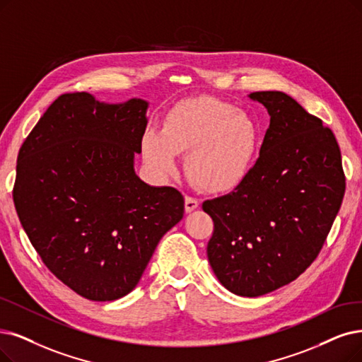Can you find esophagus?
Masks as SVG:
<instances>
[{
  "label": "esophagus",
  "instance_id": "obj_1",
  "mask_svg": "<svg viewBox=\"0 0 362 362\" xmlns=\"http://www.w3.org/2000/svg\"><path fill=\"white\" fill-rule=\"evenodd\" d=\"M184 206H185V212H192L199 206V200L193 196H185Z\"/></svg>",
  "mask_w": 362,
  "mask_h": 362
}]
</instances>
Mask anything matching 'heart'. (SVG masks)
<instances>
[{"mask_svg": "<svg viewBox=\"0 0 362 362\" xmlns=\"http://www.w3.org/2000/svg\"><path fill=\"white\" fill-rule=\"evenodd\" d=\"M259 144L255 122L224 100L202 96L173 107L162 131L148 129L142 154L160 177L178 169L185 153V170L200 189L223 193L236 189L251 173Z\"/></svg>", "mask_w": 362, "mask_h": 362, "instance_id": "heart-1", "label": "heart"}]
</instances>
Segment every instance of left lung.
I'll use <instances>...</instances> for the list:
<instances>
[{
	"instance_id": "left-lung-1",
	"label": "left lung",
	"mask_w": 362,
	"mask_h": 362,
	"mask_svg": "<svg viewBox=\"0 0 362 362\" xmlns=\"http://www.w3.org/2000/svg\"><path fill=\"white\" fill-rule=\"evenodd\" d=\"M270 114L259 157L235 192L205 200L208 259L228 291L258 297L293 282L321 252L346 178L337 139L284 92H252Z\"/></svg>"
}]
</instances>
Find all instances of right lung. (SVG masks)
<instances>
[{"instance_id": "add662e5", "label": "right lung", "mask_w": 362, "mask_h": 362, "mask_svg": "<svg viewBox=\"0 0 362 362\" xmlns=\"http://www.w3.org/2000/svg\"><path fill=\"white\" fill-rule=\"evenodd\" d=\"M147 105L61 95L18 156L13 202L23 230L54 276L93 301L131 293L184 215L177 189L150 187L134 170Z\"/></svg>"}]
</instances>
